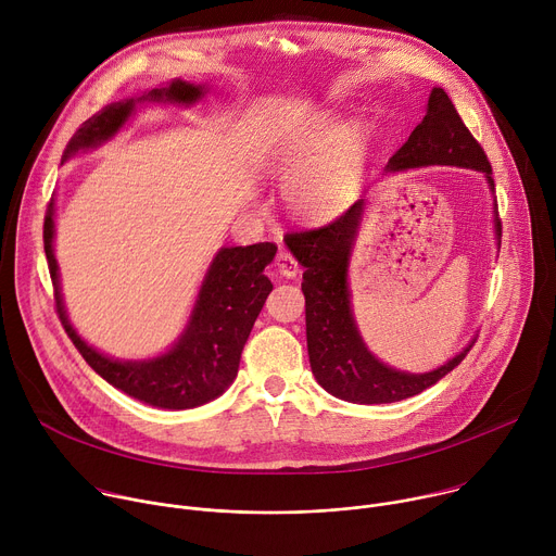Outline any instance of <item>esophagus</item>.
<instances>
[{
    "label": "esophagus",
    "instance_id": "1",
    "mask_svg": "<svg viewBox=\"0 0 556 556\" xmlns=\"http://www.w3.org/2000/svg\"><path fill=\"white\" fill-rule=\"evenodd\" d=\"M275 264H277V268H279V273H281L283 277H294L296 270H299L296 260H294L288 251H279L277 257H275Z\"/></svg>",
    "mask_w": 556,
    "mask_h": 556
}]
</instances>
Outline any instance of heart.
<instances>
[{"label":"heart","mask_w":556,"mask_h":556,"mask_svg":"<svg viewBox=\"0 0 556 556\" xmlns=\"http://www.w3.org/2000/svg\"><path fill=\"white\" fill-rule=\"evenodd\" d=\"M356 149L358 131L339 121L316 125L288 147L277 174L290 211L303 219H326L345 208L356 189Z\"/></svg>","instance_id":"b5f03b06"}]
</instances>
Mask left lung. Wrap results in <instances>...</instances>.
Listing matches in <instances>:
<instances>
[{
	"instance_id": "1",
	"label": "left lung",
	"mask_w": 556,
	"mask_h": 556,
	"mask_svg": "<svg viewBox=\"0 0 556 556\" xmlns=\"http://www.w3.org/2000/svg\"><path fill=\"white\" fill-rule=\"evenodd\" d=\"M429 165H453L482 172L491 191H495L493 167L482 144L472 138L442 88H433L427 116L412 131L407 142L389 157L387 172ZM361 215L363 200L354 202L326 226L286 232L283 242L305 268L301 283L305 294V337L309 367L316 382L348 403H399L425 391L453 371L466 358L475 341H470V345L446 365L429 374L391 369L365 348L354 324L348 290V262L361 226ZM495 232L500 240V217H495Z\"/></svg>"
}]
</instances>
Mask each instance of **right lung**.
<instances>
[{"label":"right lung","instance_id":"right-lung-1","mask_svg":"<svg viewBox=\"0 0 556 556\" xmlns=\"http://www.w3.org/2000/svg\"><path fill=\"white\" fill-rule=\"evenodd\" d=\"M202 94V86H193L178 78L167 88H155L138 99L112 103L74 131L65 144L63 161H67L76 151L94 149L110 140L131 116L136 103L163 101L191 105ZM52 237L54 204L50 200L43 219V251L54 288L59 321L78 354L101 378L131 395V399L161 409H193L226 391L237 376L242 350L249 341L257 314L273 290L270 279L264 275V268L277 253L273 242L222 249L215 255L200 288L189 326L167 354L151 361H114L90 348L70 326L59 290Z\"/></svg>","mask_w":556,"mask_h":556}]
</instances>
